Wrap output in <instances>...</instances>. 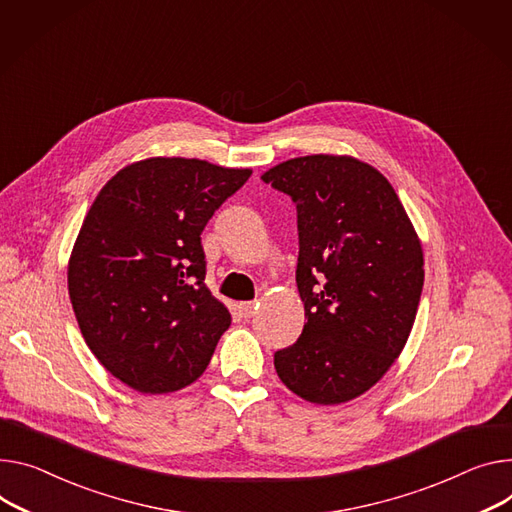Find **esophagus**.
<instances>
[{
    "label": "esophagus",
    "mask_w": 512,
    "mask_h": 512,
    "mask_svg": "<svg viewBox=\"0 0 512 512\" xmlns=\"http://www.w3.org/2000/svg\"><path fill=\"white\" fill-rule=\"evenodd\" d=\"M238 309H240V313H242V318H252L254 313H256V309H258V303H254V301H244V303H240L238 305Z\"/></svg>",
    "instance_id": "34e87169"
}]
</instances>
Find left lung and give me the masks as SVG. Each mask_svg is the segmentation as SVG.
Returning a JSON list of instances; mask_svg holds the SVG:
<instances>
[{"mask_svg":"<svg viewBox=\"0 0 512 512\" xmlns=\"http://www.w3.org/2000/svg\"><path fill=\"white\" fill-rule=\"evenodd\" d=\"M297 205L299 340L274 352L305 402L369 391L402 355L424 285L418 233L387 178L352 155L293 157L260 176Z\"/></svg>","mask_w":512,"mask_h":512,"instance_id":"left-lung-1","label":"left lung"}]
</instances>
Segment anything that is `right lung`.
I'll list each match as a JSON object with an SVG mask.
<instances>
[{
	"mask_svg": "<svg viewBox=\"0 0 512 512\" xmlns=\"http://www.w3.org/2000/svg\"><path fill=\"white\" fill-rule=\"evenodd\" d=\"M250 174L147 157L98 192L69 256V299L94 357L131 389L178 391L207 369L231 313L205 285L201 233Z\"/></svg>",
	"mask_w": 512,
	"mask_h": 512,
	"instance_id": "obj_1",
	"label": "right lung"
}]
</instances>
